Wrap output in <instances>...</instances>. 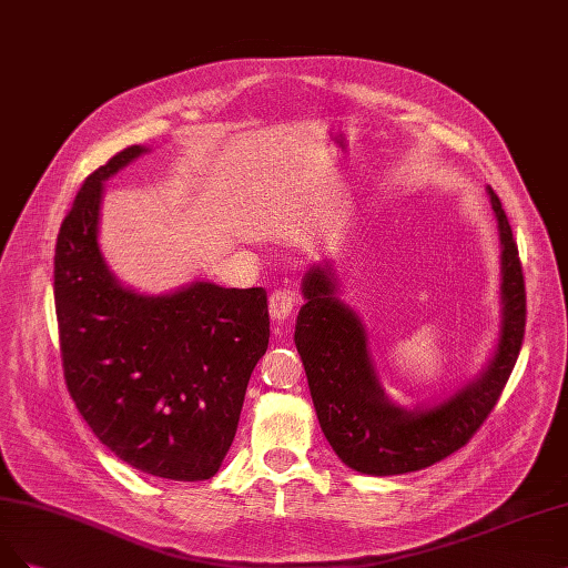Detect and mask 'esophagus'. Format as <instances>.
<instances>
[{
    "instance_id": "esophagus-1",
    "label": "esophagus",
    "mask_w": 568,
    "mask_h": 568,
    "mask_svg": "<svg viewBox=\"0 0 568 568\" xmlns=\"http://www.w3.org/2000/svg\"><path fill=\"white\" fill-rule=\"evenodd\" d=\"M298 305V293L296 291H288V288H280L270 296V317L272 322L277 324H286L293 312H296Z\"/></svg>"
}]
</instances>
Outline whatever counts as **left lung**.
Returning a JSON list of instances; mask_svg holds the SVG:
<instances>
[{"label":"left lung","mask_w":568,"mask_h":568,"mask_svg":"<svg viewBox=\"0 0 568 568\" xmlns=\"http://www.w3.org/2000/svg\"><path fill=\"white\" fill-rule=\"evenodd\" d=\"M488 200L500 234V334L479 376L433 406L402 408L387 399L359 315L338 298L331 261L303 277L305 305L296 320V347L312 404L336 456L362 475L416 473L458 452L491 414L519 357L526 324V291L519 251L498 194Z\"/></svg>","instance_id":"8db88e82"}]
</instances>
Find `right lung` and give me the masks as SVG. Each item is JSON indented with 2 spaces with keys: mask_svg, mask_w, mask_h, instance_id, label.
Instances as JSON below:
<instances>
[{
  "mask_svg": "<svg viewBox=\"0 0 568 568\" xmlns=\"http://www.w3.org/2000/svg\"><path fill=\"white\" fill-rule=\"evenodd\" d=\"M148 148L95 169L55 242L53 293L70 397L110 452L175 481L219 473L248 378L270 341L267 293L192 282L145 296L116 280L98 244L103 183Z\"/></svg>",
  "mask_w": 568,
  "mask_h": 568,
  "instance_id": "1",
  "label": "right lung"
}]
</instances>
